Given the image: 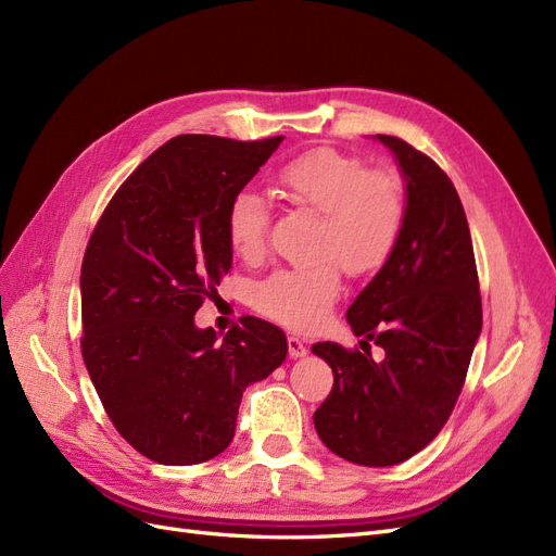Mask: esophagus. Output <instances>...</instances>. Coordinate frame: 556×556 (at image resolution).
I'll use <instances>...</instances> for the list:
<instances>
[{"mask_svg": "<svg viewBox=\"0 0 556 556\" xmlns=\"http://www.w3.org/2000/svg\"><path fill=\"white\" fill-rule=\"evenodd\" d=\"M288 352H290L292 359H301V357H306L308 350H306L304 341L296 339V336H290V339H288Z\"/></svg>", "mask_w": 556, "mask_h": 556, "instance_id": "esophagus-1", "label": "esophagus"}]
</instances>
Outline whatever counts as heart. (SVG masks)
I'll list each match as a JSON object with an SVG mask.
<instances>
[{
	"instance_id": "obj_1",
	"label": "heart",
	"mask_w": 556,
	"mask_h": 556,
	"mask_svg": "<svg viewBox=\"0 0 556 556\" xmlns=\"http://www.w3.org/2000/svg\"><path fill=\"white\" fill-rule=\"evenodd\" d=\"M294 204L323 215L313 266L278 268L255 288L260 313L294 329H317L341 294V266L352 276L374 274L390 260L406 220V192L396 174L368 172L357 157L317 148L288 162L278 174ZM268 201L255 190L233 194L227 239L243 260L262 255Z\"/></svg>"
}]
</instances>
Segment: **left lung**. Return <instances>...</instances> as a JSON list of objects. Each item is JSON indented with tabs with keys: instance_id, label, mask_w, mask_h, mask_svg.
Instances as JSON below:
<instances>
[{
	"instance_id": "obj_1",
	"label": "left lung",
	"mask_w": 556,
	"mask_h": 556,
	"mask_svg": "<svg viewBox=\"0 0 556 556\" xmlns=\"http://www.w3.org/2000/svg\"><path fill=\"white\" fill-rule=\"evenodd\" d=\"M406 188V220L345 317L384 350L376 362L339 343L311 350L333 371L313 415L323 443L359 466H394L427 447L454 408L482 331L473 243L452 180L406 141L378 134Z\"/></svg>"
}]
</instances>
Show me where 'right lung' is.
Masks as SVG:
<instances>
[{"label":"right lung","mask_w":556,"mask_h":556,"mask_svg":"<svg viewBox=\"0 0 556 556\" xmlns=\"http://www.w3.org/2000/svg\"><path fill=\"white\" fill-rule=\"evenodd\" d=\"M280 141H166L121 185L90 237L83 359L117 433L157 464H201L227 450L245 387L288 357L285 333L264 319L243 317L223 339L194 325L231 268L229 201Z\"/></svg>","instance_id":"1"}]
</instances>
